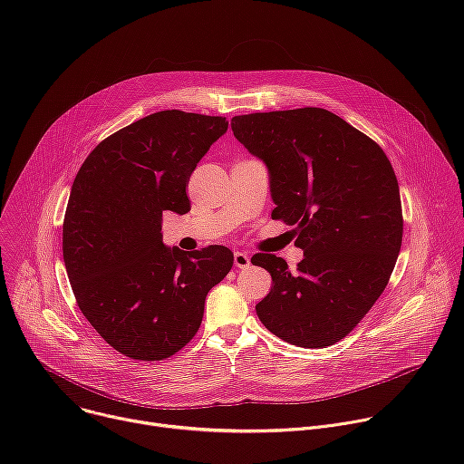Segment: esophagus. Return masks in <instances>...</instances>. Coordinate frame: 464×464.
<instances>
[{
	"instance_id": "1",
	"label": "esophagus",
	"mask_w": 464,
	"mask_h": 464,
	"mask_svg": "<svg viewBox=\"0 0 464 464\" xmlns=\"http://www.w3.org/2000/svg\"><path fill=\"white\" fill-rule=\"evenodd\" d=\"M233 264H235L238 270H246V268H249L251 258H249V255L246 251H235L233 253Z\"/></svg>"
}]
</instances>
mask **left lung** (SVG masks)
<instances>
[{"mask_svg": "<svg viewBox=\"0 0 464 464\" xmlns=\"http://www.w3.org/2000/svg\"><path fill=\"white\" fill-rule=\"evenodd\" d=\"M235 138L268 169L276 209L304 251L297 270L256 253L272 290L256 315L277 338L304 349L343 340L387 286L402 246V206L383 150L323 108L231 119Z\"/></svg>", "mask_w": 464, "mask_h": 464, "instance_id": "left-lung-1", "label": "left lung"}]
</instances>
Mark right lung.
I'll return each instance as SVG.
<instances>
[{"label": "right lung", "instance_id": "right-lung-1", "mask_svg": "<svg viewBox=\"0 0 464 464\" xmlns=\"http://www.w3.org/2000/svg\"><path fill=\"white\" fill-rule=\"evenodd\" d=\"M226 117L165 110L121 128L82 163L62 227L63 264L84 317L117 353L165 360L198 333L209 290L233 266L226 246L163 244V211H190L187 183Z\"/></svg>", "mask_w": 464, "mask_h": 464}]
</instances>
